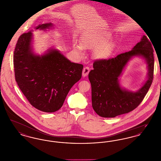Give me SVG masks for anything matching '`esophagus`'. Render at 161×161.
Here are the masks:
<instances>
[{"label": "esophagus", "mask_w": 161, "mask_h": 161, "mask_svg": "<svg viewBox=\"0 0 161 161\" xmlns=\"http://www.w3.org/2000/svg\"><path fill=\"white\" fill-rule=\"evenodd\" d=\"M89 72H90L89 67L85 66L84 68H83V76L84 77H86L89 74Z\"/></svg>", "instance_id": "obj_1"}]
</instances>
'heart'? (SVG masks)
Returning a JSON list of instances; mask_svg holds the SVG:
<instances>
[{
    "instance_id": "obj_1",
    "label": "heart",
    "mask_w": 161,
    "mask_h": 161,
    "mask_svg": "<svg viewBox=\"0 0 161 161\" xmlns=\"http://www.w3.org/2000/svg\"><path fill=\"white\" fill-rule=\"evenodd\" d=\"M112 39L111 35L108 32L91 33L81 38V45L75 43V49L80 53L83 49H94L96 57L105 59L109 57L114 49V44L110 42Z\"/></svg>"
}]
</instances>
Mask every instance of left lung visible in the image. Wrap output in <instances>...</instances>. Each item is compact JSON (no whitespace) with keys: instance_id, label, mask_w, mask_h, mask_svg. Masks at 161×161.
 Listing matches in <instances>:
<instances>
[{"instance_id":"left-lung-1","label":"left lung","mask_w":161,"mask_h":161,"mask_svg":"<svg viewBox=\"0 0 161 161\" xmlns=\"http://www.w3.org/2000/svg\"><path fill=\"white\" fill-rule=\"evenodd\" d=\"M135 56H142L145 58L148 76L141 89L136 92H131L120 86L118 78L128 61ZM93 67V69L89 74V79L92 87V107L95 112L103 118H114L129 113L141 104L152 83L153 46L146 36H143L130 51L108 60H95Z\"/></svg>"}]
</instances>
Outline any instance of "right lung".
<instances>
[{
	"label": "right lung",
	"mask_w": 161,
	"mask_h": 161,
	"mask_svg": "<svg viewBox=\"0 0 161 161\" xmlns=\"http://www.w3.org/2000/svg\"><path fill=\"white\" fill-rule=\"evenodd\" d=\"M51 23L39 25L45 30ZM32 33H23L17 40L13 56L15 79L33 107L51 113L63 106L71 87L81 78L83 65L69 61L58 51L50 49L41 56L32 51Z\"/></svg>",
	"instance_id": "1"
}]
</instances>
